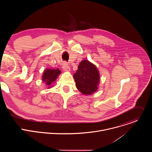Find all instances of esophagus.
<instances>
[{
  "instance_id": "esophagus-1",
  "label": "esophagus",
  "mask_w": 152,
  "mask_h": 152,
  "mask_svg": "<svg viewBox=\"0 0 152 152\" xmlns=\"http://www.w3.org/2000/svg\"><path fill=\"white\" fill-rule=\"evenodd\" d=\"M62 69L65 72H70V67L68 66L66 62H64L63 64V66H62Z\"/></svg>"
}]
</instances>
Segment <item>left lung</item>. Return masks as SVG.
<instances>
[{
	"label": "left lung",
	"instance_id": "obj_1",
	"mask_svg": "<svg viewBox=\"0 0 152 152\" xmlns=\"http://www.w3.org/2000/svg\"><path fill=\"white\" fill-rule=\"evenodd\" d=\"M77 90L84 95H91L98 89L99 72L94 64L88 60H82L73 75Z\"/></svg>",
	"mask_w": 152,
	"mask_h": 152
}]
</instances>
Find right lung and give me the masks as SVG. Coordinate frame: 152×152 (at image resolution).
<instances>
[{"label": "right lung", "mask_w": 152, "mask_h": 152, "mask_svg": "<svg viewBox=\"0 0 152 152\" xmlns=\"http://www.w3.org/2000/svg\"><path fill=\"white\" fill-rule=\"evenodd\" d=\"M61 74V71L57 69H47L43 72L42 76V81L45 82L46 85L48 86V88L54 83V82L56 80L58 76Z\"/></svg>", "instance_id": "right-lung-1"}]
</instances>
